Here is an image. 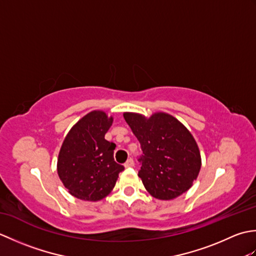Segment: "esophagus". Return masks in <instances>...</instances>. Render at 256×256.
<instances>
[{
	"mask_svg": "<svg viewBox=\"0 0 256 256\" xmlns=\"http://www.w3.org/2000/svg\"><path fill=\"white\" fill-rule=\"evenodd\" d=\"M124 166L125 167H133L134 166V160L132 158H128L126 160V162H125V164H124Z\"/></svg>",
	"mask_w": 256,
	"mask_h": 256,
	"instance_id": "34e87169",
	"label": "esophagus"
}]
</instances>
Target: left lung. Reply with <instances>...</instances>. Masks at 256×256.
I'll list each match as a JSON object with an SVG mask.
<instances>
[{"label": "left lung", "instance_id": "1", "mask_svg": "<svg viewBox=\"0 0 256 256\" xmlns=\"http://www.w3.org/2000/svg\"><path fill=\"white\" fill-rule=\"evenodd\" d=\"M125 121L143 150L138 158L146 190L153 197L170 200L192 186L201 168V156L194 136L170 114L154 113L150 118L125 112Z\"/></svg>", "mask_w": 256, "mask_h": 256}]
</instances>
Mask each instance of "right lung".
Masks as SVG:
<instances>
[{"label": "right lung", "mask_w": 256, "mask_h": 256, "mask_svg": "<svg viewBox=\"0 0 256 256\" xmlns=\"http://www.w3.org/2000/svg\"><path fill=\"white\" fill-rule=\"evenodd\" d=\"M113 118L91 111L76 123L62 145L58 176L70 194L84 201L101 200L112 192L124 167L114 160L116 144L104 138Z\"/></svg>", "instance_id": "1"}]
</instances>
